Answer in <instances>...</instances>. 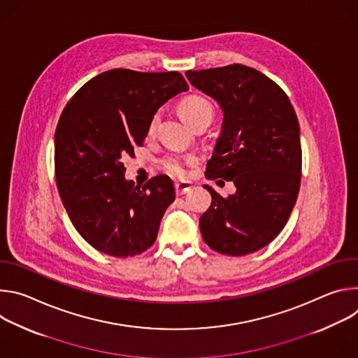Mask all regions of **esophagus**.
<instances>
[{
	"label": "esophagus",
	"instance_id": "obj_1",
	"mask_svg": "<svg viewBox=\"0 0 358 358\" xmlns=\"http://www.w3.org/2000/svg\"><path fill=\"white\" fill-rule=\"evenodd\" d=\"M191 188H192V182H189V181H177L176 182V192L178 195L188 192Z\"/></svg>",
	"mask_w": 358,
	"mask_h": 358
}]
</instances>
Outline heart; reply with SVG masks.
<instances>
[{
  "label": "heart",
  "instance_id": "b5f03b06",
  "mask_svg": "<svg viewBox=\"0 0 358 358\" xmlns=\"http://www.w3.org/2000/svg\"><path fill=\"white\" fill-rule=\"evenodd\" d=\"M178 112L181 115V117L191 126L194 122L202 119V117H208L210 120L213 119V106L210 105V101L206 100L201 96H188L185 97L180 106H178ZM157 120L159 116H155L150 122V133L155 131L156 126H157ZM194 160L192 159H180V157H167L164 160V167L169 173H171L173 176L177 177H182L187 171V164H192Z\"/></svg>",
  "mask_w": 358,
  "mask_h": 358
}]
</instances>
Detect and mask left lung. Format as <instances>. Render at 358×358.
Returning a JSON list of instances; mask_svg holds the SVG:
<instances>
[{
  "mask_svg": "<svg viewBox=\"0 0 358 358\" xmlns=\"http://www.w3.org/2000/svg\"><path fill=\"white\" fill-rule=\"evenodd\" d=\"M185 76L217 100L224 115L206 177L236 187L235 194L221 196L203 185L213 201L199 218L202 238L228 257L257 252L279 235L297 199L301 147L294 109L279 85L245 65Z\"/></svg>",
  "mask_w": 358,
  "mask_h": 358,
  "instance_id": "8db88e82",
  "label": "left lung"
}]
</instances>
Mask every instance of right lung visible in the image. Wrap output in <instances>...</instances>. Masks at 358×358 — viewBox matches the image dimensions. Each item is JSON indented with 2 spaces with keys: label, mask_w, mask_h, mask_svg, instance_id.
Returning <instances> with one entry per match:
<instances>
[{
  "label": "right lung",
  "mask_w": 358,
  "mask_h": 358,
  "mask_svg": "<svg viewBox=\"0 0 358 358\" xmlns=\"http://www.w3.org/2000/svg\"><path fill=\"white\" fill-rule=\"evenodd\" d=\"M188 90L178 72L112 69L69 100L55 133V177L64 207L82 238L110 257H134L155 243L176 199L160 174L143 187L124 177L122 159L143 145L166 101Z\"/></svg>",
  "instance_id": "add662e5"
}]
</instances>
